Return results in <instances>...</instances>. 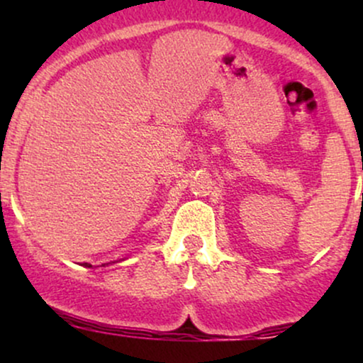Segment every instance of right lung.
I'll return each mask as SVG.
<instances>
[{"label":"right lung","mask_w":363,"mask_h":363,"mask_svg":"<svg viewBox=\"0 0 363 363\" xmlns=\"http://www.w3.org/2000/svg\"><path fill=\"white\" fill-rule=\"evenodd\" d=\"M83 266H85V268H91V264H89V262H85V264H83ZM102 266H106V264H102Z\"/></svg>","instance_id":"right-lung-1"}]
</instances>
